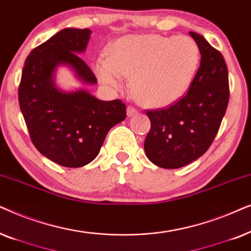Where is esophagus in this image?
<instances>
[{"instance_id": "obj_1", "label": "esophagus", "mask_w": 251, "mask_h": 251, "mask_svg": "<svg viewBox=\"0 0 251 251\" xmlns=\"http://www.w3.org/2000/svg\"><path fill=\"white\" fill-rule=\"evenodd\" d=\"M138 113V110H136L135 108H133V106H128L127 108V116L128 117H133L134 115H136Z\"/></svg>"}]
</instances>
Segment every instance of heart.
Segmentation results:
<instances>
[{
  "label": "heart",
  "mask_w": 251,
  "mask_h": 251,
  "mask_svg": "<svg viewBox=\"0 0 251 251\" xmlns=\"http://www.w3.org/2000/svg\"><path fill=\"white\" fill-rule=\"evenodd\" d=\"M201 53L186 35L134 34L117 39L94 72L108 88L119 91L132 79L134 98L148 108H165L186 95L195 79Z\"/></svg>",
  "instance_id": "b5f03b06"
}]
</instances>
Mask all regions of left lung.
I'll use <instances>...</instances> for the list:
<instances>
[{
    "label": "left lung",
    "mask_w": 251,
    "mask_h": 251,
    "mask_svg": "<svg viewBox=\"0 0 251 251\" xmlns=\"http://www.w3.org/2000/svg\"><path fill=\"white\" fill-rule=\"evenodd\" d=\"M201 63L189 91L168 109L149 110L151 128L145 141L150 162L179 169L201 157L218 133L229 100L228 71L223 55L195 32Z\"/></svg>",
    "instance_id": "obj_1"
}]
</instances>
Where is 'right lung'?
Here are the masks:
<instances>
[{"label": "right lung", "instance_id": "obj_1", "mask_svg": "<svg viewBox=\"0 0 251 251\" xmlns=\"http://www.w3.org/2000/svg\"><path fill=\"white\" fill-rule=\"evenodd\" d=\"M88 28H64L29 52L18 89L19 106L35 148L66 168H81L99 155L111 127L126 118L120 100L101 101L86 89L63 91L56 72L68 66L82 83L98 79L80 57L91 39Z\"/></svg>", "mask_w": 251, "mask_h": 251}]
</instances>
